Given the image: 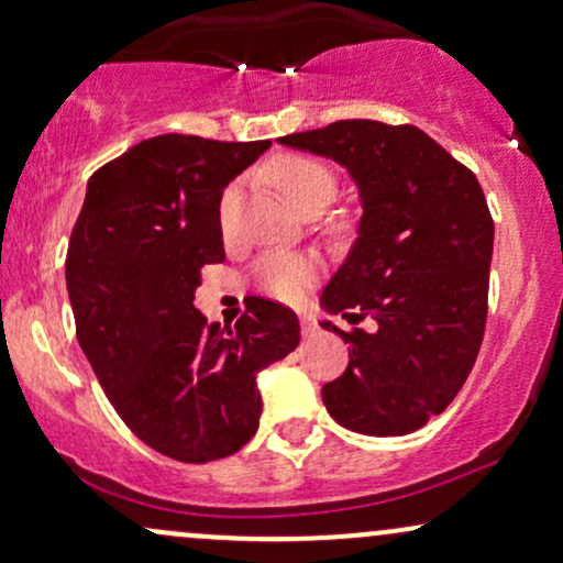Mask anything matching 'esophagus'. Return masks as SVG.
<instances>
[{
	"instance_id": "esophagus-1",
	"label": "esophagus",
	"mask_w": 563,
	"mask_h": 563,
	"mask_svg": "<svg viewBox=\"0 0 563 563\" xmlns=\"http://www.w3.org/2000/svg\"><path fill=\"white\" fill-rule=\"evenodd\" d=\"M301 333L303 335H314L318 333V320L312 314H301Z\"/></svg>"
}]
</instances>
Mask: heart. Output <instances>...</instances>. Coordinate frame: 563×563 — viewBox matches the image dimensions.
Returning <instances> with one entry per match:
<instances>
[{
	"mask_svg": "<svg viewBox=\"0 0 563 563\" xmlns=\"http://www.w3.org/2000/svg\"><path fill=\"white\" fill-rule=\"evenodd\" d=\"M273 179L280 192L296 209L309 203H328L335 192V174L325 161L312 156H283L273 164ZM238 206V187H228L219 200V219L228 224ZM314 264L303 256L273 254L260 262L256 280L277 299H296L312 283Z\"/></svg>",
	"mask_w": 563,
	"mask_h": 563,
	"instance_id": "b5f03b06",
	"label": "heart"
}]
</instances>
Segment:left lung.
Instances as JSON below:
<instances>
[{"label":"left lung","mask_w":563,"mask_h":563,"mask_svg":"<svg viewBox=\"0 0 563 563\" xmlns=\"http://www.w3.org/2000/svg\"><path fill=\"white\" fill-rule=\"evenodd\" d=\"M277 142L344 166L363 203L320 307L373 331L322 322L349 344L322 402L357 434H410L455 399L482 346L495 224L479 179L410 124L352 119Z\"/></svg>","instance_id":"8db88e82"}]
</instances>
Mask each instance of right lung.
<instances>
[{
	"instance_id": "add662e5",
	"label": "right lung",
	"mask_w": 563,
	"mask_h": 563,
	"mask_svg": "<svg viewBox=\"0 0 563 563\" xmlns=\"http://www.w3.org/2000/svg\"><path fill=\"white\" fill-rule=\"evenodd\" d=\"M158 134L92 174L70 232L76 335L142 442L183 463L238 452L260 429L256 373L299 344V318L256 299L235 331L198 312L203 264L224 260L219 200L267 147Z\"/></svg>"
}]
</instances>
